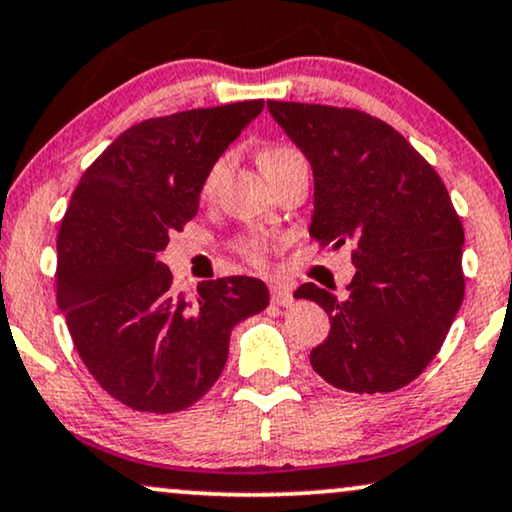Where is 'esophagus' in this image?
Segmentation results:
<instances>
[{
	"instance_id": "1",
	"label": "esophagus",
	"mask_w": 512,
	"mask_h": 512,
	"mask_svg": "<svg viewBox=\"0 0 512 512\" xmlns=\"http://www.w3.org/2000/svg\"><path fill=\"white\" fill-rule=\"evenodd\" d=\"M271 302L278 304V307H293V290L288 286H281V283H278V286H271Z\"/></svg>"
}]
</instances>
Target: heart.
<instances>
[{"instance_id": "heart-1", "label": "heart", "mask_w": 512, "mask_h": 512, "mask_svg": "<svg viewBox=\"0 0 512 512\" xmlns=\"http://www.w3.org/2000/svg\"><path fill=\"white\" fill-rule=\"evenodd\" d=\"M293 155H297V153L290 151V148H264L262 155H260V165H262V170H267V167L281 163V160L293 158ZM224 165H226L224 158L217 160V163L212 165V170H210L208 179H205V186H203L205 193H210L212 189H215V184H217L219 174H222V170H224ZM245 252H248L252 260L260 262L264 257V252H267V245H264V241H260V238H252V241L245 243Z\"/></svg>"}]
</instances>
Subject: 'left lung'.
<instances>
[{"mask_svg": "<svg viewBox=\"0 0 512 512\" xmlns=\"http://www.w3.org/2000/svg\"><path fill=\"white\" fill-rule=\"evenodd\" d=\"M314 172L309 234L354 245L347 295L304 283L331 333L309 361L345 392H394L435 359L461 309L463 224L444 181L397 129L352 108L267 101Z\"/></svg>", "mask_w": 512, "mask_h": 512, "instance_id": "obj_1", "label": "left lung"}]
</instances>
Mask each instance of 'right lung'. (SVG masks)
Returning <instances> with one entry per match:
<instances>
[{
  "label": "right lung",
  "mask_w": 512,
  "mask_h": 512,
  "mask_svg": "<svg viewBox=\"0 0 512 512\" xmlns=\"http://www.w3.org/2000/svg\"><path fill=\"white\" fill-rule=\"evenodd\" d=\"M241 101L151 118L122 132L82 174L58 231L56 302L96 383L134 411L189 409L215 385L236 323L260 314V278L172 288L160 260L196 217L205 179L262 113Z\"/></svg>",
  "instance_id": "obj_1"
}]
</instances>
